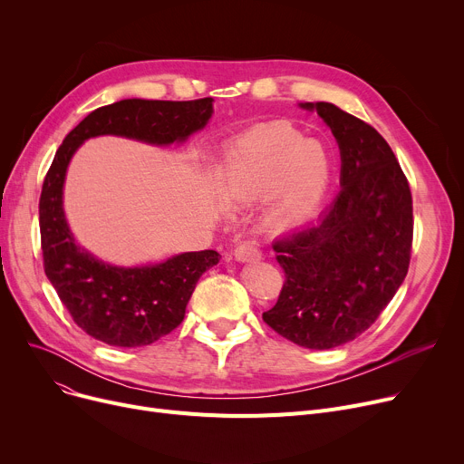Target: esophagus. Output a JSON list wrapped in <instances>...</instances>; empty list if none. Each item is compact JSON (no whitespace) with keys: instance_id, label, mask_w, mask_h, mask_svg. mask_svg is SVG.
I'll return each mask as SVG.
<instances>
[{"instance_id":"1","label":"esophagus","mask_w":464,"mask_h":464,"mask_svg":"<svg viewBox=\"0 0 464 464\" xmlns=\"http://www.w3.org/2000/svg\"><path fill=\"white\" fill-rule=\"evenodd\" d=\"M233 256H235L237 261H242V263H246V261H259V259H261V252L257 250V246L252 245V242H242V245H238V246L235 248Z\"/></svg>"}]
</instances>
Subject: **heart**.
Segmentation results:
<instances>
[{"label":"heart","mask_w":464,"mask_h":464,"mask_svg":"<svg viewBox=\"0 0 464 464\" xmlns=\"http://www.w3.org/2000/svg\"><path fill=\"white\" fill-rule=\"evenodd\" d=\"M329 158L318 140H306L285 121L242 135L226 154L224 182L237 203L275 198L266 222L276 229L297 224L320 203L329 184Z\"/></svg>","instance_id":"obj_1"}]
</instances>
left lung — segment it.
Returning a JSON list of instances; mask_svg holds the SVG:
<instances>
[{"label": "left lung", "instance_id": "left-lung-1", "mask_svg": "<svg viewBox=\"0 0 464 464\" xmlns=\"http://www.w3.org/2000/svg\"><path fill=\"white\" fill-rule=\"evenodd\" d=\"M340 149V193L315 224L275 242L285 282L263 322L310 350L343 346L367 331L406 278L411 193L392 146L333 103H301Z\"/></svg>", "mask_w": 464, "mask_h": 464}]
</instances>
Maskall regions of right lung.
<instances>
[{"label": "right lung", "instance_id": "add662e5", "mask_svg": "<svg viewBox=\"0 0 464 464\" xmlns=\"http://www.w3.org/2000/svg\"><path fill=\"white\" fill-rule=\"evenodd\" d=\"M212 102V97L193 102L121 100L95 109L63 139L44 177L39 229L46 278L72 322L109 346H149L177 329L195 284L222 256L214 250L184 252L142 266H116L97 259L77 245L67 226V165L84 140L100 135L156 146L184 142L208 124Z\"/></svg>", "mask_w": 464, "mask_h": 464}]
</instances>
